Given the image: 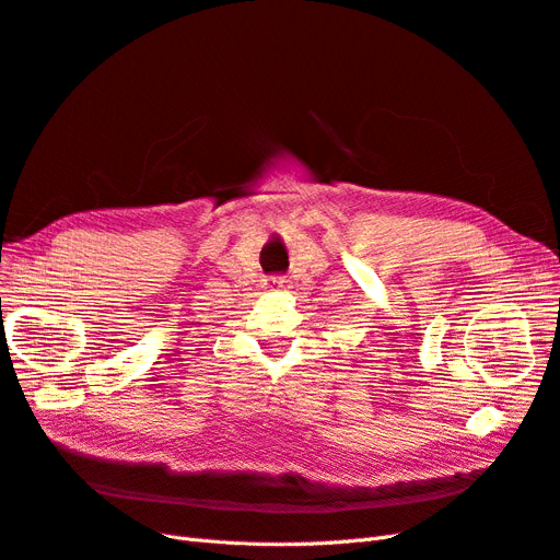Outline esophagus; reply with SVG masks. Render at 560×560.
<instances>
[{
    "label": "esophagus",
    "instance_id": "esophagus-1",
    "mask_svg": "<svg viewBox=\"0 0 560 560\" xmlns=\"http://www.w3.org/2000/svg\"><path fill=\"white\" fill-rule=\"evenodd\" d=\"M265 285H267V289H269V291H283V289H285V285H289V281H285L283 277H269Z\"/></svg>",
    "mask_w": 560,
    "mask_h": 560
}]
</instances>
